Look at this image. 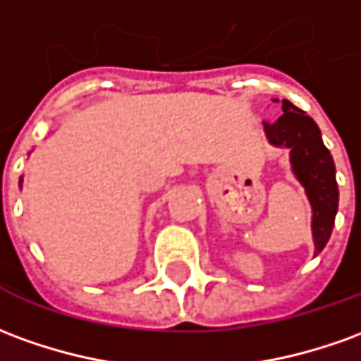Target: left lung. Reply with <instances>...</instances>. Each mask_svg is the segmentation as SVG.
<instances>
[{
	"mask_svg": "<svg viewBox=\"0 0 361 361\" xmlns=\"http://www.w3.org/2000/svg\"><path fill=\"white\" fill-rule=\"evenodd\" d=\"M281 111L283 113L274 123H264V130L271 145L289 148L291 170L311 201L312 240L317 256L329 242L338 211L336 168L329 148L322 142L317 123L287 99L281 103Z\"/></svg>",
	"mask_w": 361,
	"mask_h": 361,
	"instance_id": "obj_1",
	"label": "left lung"
}]
</instances>
